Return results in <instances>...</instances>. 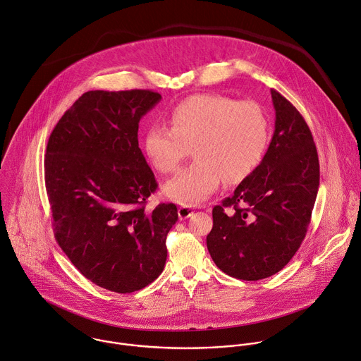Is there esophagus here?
I'll return each instance as SVG.
<instances>
[{"label":"esophagus","mask_w":361,"mask_h":361,"mask_svg":"<svg viewBox=\"0 0 361 361\" xmlns=\"http://www.w3.org/2000/svg\"><path fill=\"white\" fill-rule=\"evenodd\" d=\"M192 212H194V208H192V207H188V205H181V207L178 208V216H180V219H185V218L191 216Z\"/></svg>","instance_id":"34e87169"}]
</instances>
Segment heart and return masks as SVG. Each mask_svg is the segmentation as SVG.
<instances>
[{
  "mask_svg": "<svg viewBox=\"0 0 361 361\" xmlns=\"http://www.w3.org/2000/svg\"><path fill=\"white\" fill-rule=\"evenodd\" d=\"M170 128L152 125L143 150L160 173H173L192 146L195 161L164 184V194L180 204L194 205L212 195L222 180L238 184L262 163L269 143V122L252 100L201 93L174 106Z\"/></svg>",
  "mask_w": 361,
  "mask_h": 361,
  "instance_id": "heart-1",
  "label": "heart"
}]
</instances>
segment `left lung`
I'll return each instance as SVG.
<instances>
[{
	"label": "left lung",
	"instance_id": "left-lung-1",
	"mask_svg": "<svg viewBox=\"0 0 361 361\" xmlns=\"http://www.w3.org/2000/svg\"><path fill=\"white\" fill-rule=\"evenodd\" d=\"M271 94L275 132L268 152L233 195L214 207L207 235L215 265L243 281L269 278L293 258L319 190V157L307 123L279 92Z\"/></svg>",
	"mask_w": 361,
	"mask_h": 361
}]
</instances>
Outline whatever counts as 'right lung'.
<instances>
[{
	"label": "right lung",
	"instance_id": "1",
	"mask_svg": "<svg viewBox=\"0 0 361 361\" xmlns=\"http://www.w3.org/2000/svg\"><path fill=\"white\" fill-rule=\"evenodd\" d=\"M160 99L143 89L86 92L61 117L47 146L56 243L86 279L117 293L159 278L167 233L178 219L171 202L146 211L157 181L137 132Z\"/></svg>",
	"mask_w": 361,
	"mask_h": 361
}]
</instances>
